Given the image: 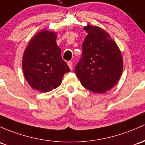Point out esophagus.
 <instances>
[{
    "instance_id": "esophagus-1",
    "label": "esophagus",
    "mask_w": 145,
    "mask_h": 145,
    "mask_svg": "<svg viewBox=\"0 0 145 145\" xmlns=\"http://www.w3.org/2000/svg\"><path fill=\"white\" fill-rule=\"evenodd\" d=\"M68 67H69L70 70H71V71H72V66H73L72 62V61H68Z\"/></svg>"
}]
</instances>
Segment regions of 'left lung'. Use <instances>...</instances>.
<instances>
[{
    "mask_svg": "<svg viewBox=\"0 0 145 145\" xmlns=\"http://www.w3.org/2000/svg\"><path fill=\"white\" fill-rule=\"evenodd\" d=\"M84 29L87 35L82 43V57L75 67V74L86 89L104 93L116 84L122 75V53L104 29L88 24Z\"/></svg>",
    "mask_w": 145,
    "mask_h": 145,
    "instance_id": "8db88e82",
    "label": "left lung"
}]
</instances>
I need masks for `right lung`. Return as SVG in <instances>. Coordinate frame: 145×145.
<instances>
[{
    "instance_id": "right-lung-1",
    "label": "right lung",
    "mask_w": 145,
    "mask_h": 145,
    "mask_svg": "<svg viewBox=\"0 0 145 145\" xmlns=\"http://www.w3.org/2000/svg\"><path fill=\"white\" fill-rule=\"evenodd\" d=\"M57 37V32L41 29L30 40L23 53L25 78L33 89L41 93L60 86L64 74L70 71L61 58Z\"/></svg>"
}]
</instances>
